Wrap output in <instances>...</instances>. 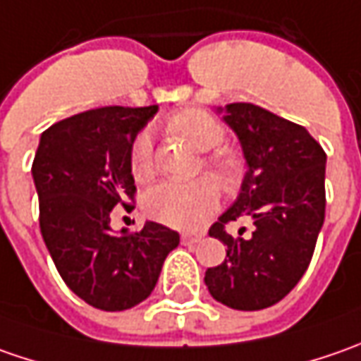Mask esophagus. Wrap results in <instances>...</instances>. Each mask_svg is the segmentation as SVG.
Listing matches in <instances>:
<instances>
[{"label":"esophagus","instance_id":"obj_1","mask_svg":"<svg viewBox=\"0 0 361 361\" xmlns=\"http://www.w3.org/2000/svg\"><path fill=\"white\" fill-rule=\"evenodd\" d=\"M202 239V235H192V233H183L180 235V243L183 245H195Z\"/></svg>","mask_w":361,"mask_h":361}]
</instances>
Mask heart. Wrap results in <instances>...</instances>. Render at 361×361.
<instances>
[{
  "mask_svg": "<svg viewBox=\"0 0 361 361\" xmlns=\"http://www.w3.org/2000/svg\"><path fill=\"white\" fill-rule=\"evenodd\" d=\"M169 130L178 134L195 146L199 152L213 153L202 157V166L225 190L237 187L243 174L241 157L231 148H216L225 138L223 126L213 116L201 110H183L169 120ZM130 171L136 180H148L154 174L152 140L146 132H140L130 146ZM219 190L209 178H197L188 183L166 180L152 187L145 197V209L152 219L174 227L195 231L215 213Z\"/></svg>",
  "mask_w": 361,
  "mask_h": 361,
  "instance_id": "obj_1",
  "label": "heart"
}]
</instances>
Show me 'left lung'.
Segmentation results:
<instances>
[{
    "instance_id": "obj_1",
    "label": "left lung",
    "mask_w": 361,
    "mask_h": 361,
    "mask_svg": "<svg viewBox=\"0 0 361 361\" xmlns=\"http://www.w3.org/2000/svg\"><path fill=\"white\" fill-rule=\"evenodd\" d=\"M216 112L239 136L247 173L237 201L209 229L227 257L207 269L204 283L223 305L257 312L281 301L307 271L326 219V152L303 126L261 106ZM237 218L256 225L249 240L224 231Z\"/></svg>"
}]
</instances>
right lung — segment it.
Segmentation results:
<instances>
[{
  "label": "right lung",
  "instance_id": "add662e5",
  "mask_svg": "<svg viewBox=\"0 0 361 361\" xmlns=\"http://www.w3.org/2000/svg\"><path fill=\"white\" fill-rule=\"evenodd\" d=\"M159 106H106L56 122L42 134L32 174L39 231L56 269L78 298L102 312L145 301L178 233L146 221L114 233L112 209L132 211L130 146Z\"/></svg>",
  "mask_w": 361,
  "mask_h": 361
}]
</instances>
